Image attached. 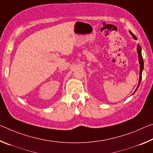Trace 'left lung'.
<instances>
[{
  "label": "left lung",
  "mask_w": 153,
  "mask_h": 153,
  "mask_svg": "<svg viewBox=\"0 0 153 153\" xmlns=\"http://www.w3.org/2000/svg\"><path fill=\"white\" fill-rule=\"evenodd\" d=\"M129 33H130V34L132 36L134 39L136 40L137 38L136 37V36L133 34L131 32L129 31ZM137 53H138V61H139V64H140V77H139V81H138V86H137L136 89L135 90V91L134 92V93L132 94H134V93L136 92V90H138V87L140 86V84L141 82V79H142V71H143L144 69V61H143V58H142V48H141V46H140V45L138 44V46H137Z\"/></svg>",
  "instance_id": "left-lung-1"
}]
</instances>
